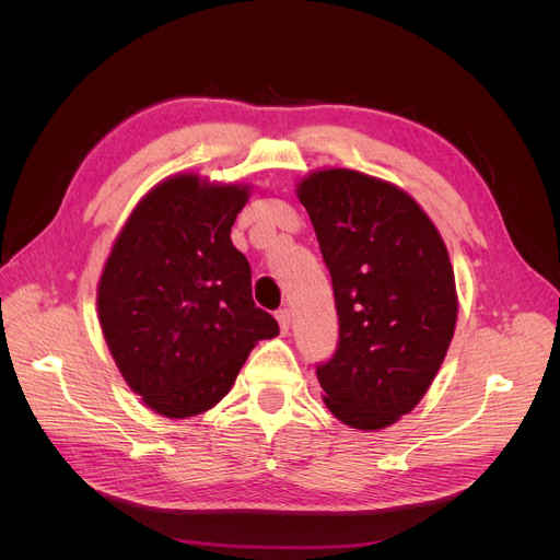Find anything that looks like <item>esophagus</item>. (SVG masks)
Here are the masks:
<instances>
[{"mask_svg": "<svg viewBox=\"0 0 560 560\" xmlns=\"http://www.w3.org/2000/svg\"><path fill=\"white\" fill-rule=\"evenodd\" d=\"M276 319H278V325H280V331H282V334L290 331V322H292L290 308H280V311L276 313Z\"/></svg>", "mask_w": 560, "mask_h": 560, "instance_id": "34e87169", "label": "esophagus"}]
</instances>
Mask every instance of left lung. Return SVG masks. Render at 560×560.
<instances>
[{
    "label": "left lung",
    "mask_w": 560,
    "mask_h": 560,
    "mask_svg": "<svg viewBox=\"0 0 560 560\" xmlns=\"http://www.w3.org/2000/svg\"><path fill=\"white\" fill-rule=\"evenodd\" d=\"M325 259L338 348L317 366L327 409L374 432L416 409L442 366L457 319L448 249L399 186L346 167L296 186Z\"/></svg>",
    "instance_id": "8db88e82"
}]
</instances>
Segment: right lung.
I'll return each mask as SVG.
<instances>
[{
  "label": "right lung",
  "instance_id": "add662e5",
  "mask_svg": "<svg viewBox=\"0 0 560 560\" xmlns=\"http://www.w3.org/2000/svg\"><path fill=\"white\" fill-rule=\"evenodd\" d=\"M247 184L179 173L151 189L116 235L97 284L107 348L132 393L165 418L226 397L249 350L280 327L254 306L252 270L231 243Z\"/></svg>",
  "mask_w": 560,
  "mask_h": 560
}]
</instances>
